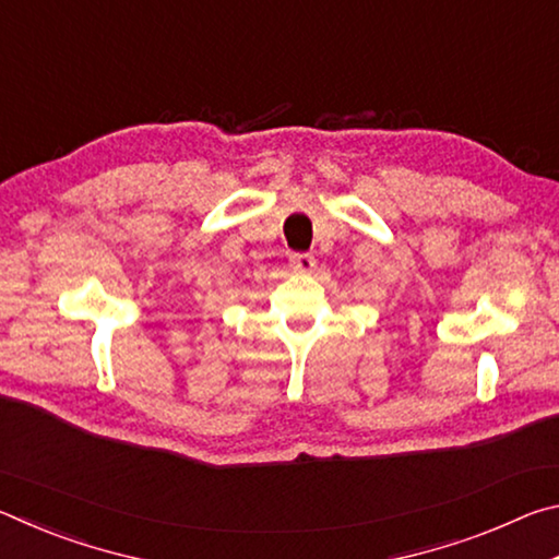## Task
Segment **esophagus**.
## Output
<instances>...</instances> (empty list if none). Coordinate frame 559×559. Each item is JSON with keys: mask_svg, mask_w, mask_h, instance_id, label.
Instances as JSON below:
<instances>
[{"mask_svg": "<svg viewBox=\"0 0 559 559\" xmlns=\"http://www.w3.org/2000/svg\"><path fill=\"white\" fill-rule=\"evenodd\" d=\"M288 263L296 273H310L316 269V257L313 253H290Z\"/></svg>", "mask_w": 559, "mask_h": 559, "instance_id": "34e87169", "label": "esophagus"}]
</instances>
